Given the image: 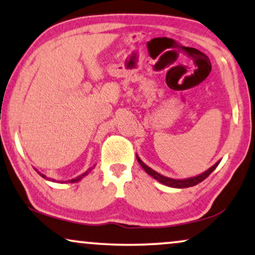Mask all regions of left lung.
<instances>
[{"label": "left lung", "mask_w": 255, "mask_h": 255, "mask_svg": "<svg viewBox=\"0 0 255 255\" xmlns=\"http://www.w3.org/2000/svg\"><path fill=\"white\" fill-rule=\"evenodd\" d=\"M136 157H137L138 163L142 165V168L144 169V170H145L146 174H149L150 176H151V177L155 178L156 181H158L159 183L168 185V187H171V188H178V189H181V188L194 187V185L201 183V182H202L203 180H206V178L208 177V176L215 170L216 166H218L219 163H220V161H218L214 165L210 166L208 170H206L204 172H202V174H200L197 176H194V177L180 178V180H177V178H170V177H166V176H163L161 174H158V172L153 170V169L150 168V166H147L145 163H144L142 159L139 158V156L136 155Z\"/></svg>", "instance_id": "1"}]
</instances>
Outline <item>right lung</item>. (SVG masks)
<instances>
[{"instance_id":"right-lung-1","label":"right lung","mask_w":255,"mask_h":255,"mask_svg":"<svg viewBox=\"0 0 255 255\" xmlns=\"http://www.w3.org/2000/svg\"><path fill=\"white\" fill-rule=\"evenodd\" d=\"M93 168H94V166H91V168H89V170H86V171L84 172V174H81V175L78 176V177H75V178H72V180H68V181H62L61 183H66V182H68V183H75V182H79V181L81 180V178H84L85 176H87V175H89V174H90V171L92 170ZM35 170H36V169H35ZM36 171H37V174H39V175L41 176V177H43V178H45V180H48V181H52V182H56V181L54 180V178H49V177H47L46 175H43L42 172H40L39 170H36Z\"/></svg>"}]
</instances>
